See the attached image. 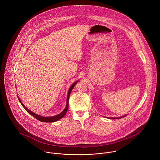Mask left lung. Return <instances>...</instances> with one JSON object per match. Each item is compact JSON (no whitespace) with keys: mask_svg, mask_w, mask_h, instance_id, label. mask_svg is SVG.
Returning <instances> with one entry per match:
<instances>
[{"mask_svg":"<svg viewBox=\"0 0 160 160\" xmlns=\"http://www.w3.org/2000/svg\"><path fill=\"white\" fill-rule=\"evenodd\" d=\"M127 114H126V115H124V116H120V117H117V118H110V117H108V118H109V119H119V118H123V117H125L126 116Z\"/></svg>","mask_w":160,"mask_h":160,"instance_id":"8db88e82","label":"left lung"}]
</instances>
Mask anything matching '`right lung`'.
I'll use <instances>...</instances> for the list:
<instances>
[{
	"label": "right lung",
	"instance_id": "obj_1",
	"mask_svg": "<svg viewBox=\"0 0 160 160\" xmlns=\"http://www.w3.org/2000/svg\"><path fill=\"white\" fill-rule=\"evenodd\" d=\"M79 82V81H75L69 88V89L68 92V95H67V104H66V107L65 108V109L63 110V111H62L60 113H59L57 115H55V116H50V117H45V116H41V115H39V114H36L34 113V112H31V110H29L28 108H27L25 105H24L22 101L20 100L19 97L17 95L18 98V100L20 101V102L21 103L22 105L23 106V108L29 113L30 114H31L33 117H34L36 119H37L38 120L40 121H42V122H55V121H57L58 120H60L61 118H62L68 111V101L69 98V95H70V93H71V92L73 88L76 86V84H77V82Z\"/></svg>",
	"mask_w": 160,
	"mask_h": 160
}]
</instances>
